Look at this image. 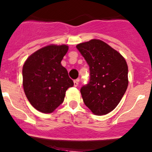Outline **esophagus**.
<instances>
[{
    "label": "esophagus",
    "instance_id": "esophagus-1",
    "mask_svg": "<svg viewBox=\"0 0 152 152\" xmlns=\"http://www.w3.org/2000/svg\"><path fill=\"white\" fill-rule=\"evenodd\" d=\"M79 79L74 80V81H73V85H74V86H77L78 85H79Z\"/></svg>",
    "mask_w": 152,
    "mask_h": 152
}]
</instances>
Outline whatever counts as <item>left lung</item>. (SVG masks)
Instances as JSON below:
<instances>
[{
	"label": "left lung",
	"instance_id": "8db88e82",
	"mask_svg": "<svg viewBox=\"0 0 152 152\" xmlns=\"http://www.w3.org/2000/svg\"><path fill=\"white\" fill-rule=\"evenodd\" d=\"M76 48L89 66V81L80 90L84 104L96 115L110 113L127 89L126 60L118 51L99 39L80 43Z\"/></svg>",
	"mask_w": 152,
	"mask_h": 152
}]
</instances>
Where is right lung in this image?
I'll list each match as a JSON object with an SVG mask.
<instances>
[{
  "label": "right lung",
  "instance_id": "1",
  "mask_svg": "<svg viewBox=\"0 0 152 152\" xmlns=\"http://www.w3.org/2000/svg\"><path fill=\"white\" fill-rule=\"evenodd\" d=\"M68 47L48 45L30 56L22 69L23 86L31 104L43 113H50L64 100L66 91L73 86L61 61Z\"/></svg>",
  "mask_w": 152,
  "mask_h": 152
}]
</instances>
